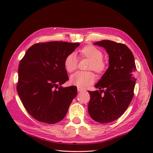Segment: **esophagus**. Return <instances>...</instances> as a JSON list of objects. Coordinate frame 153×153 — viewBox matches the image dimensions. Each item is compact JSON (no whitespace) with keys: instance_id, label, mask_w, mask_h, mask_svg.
Here are the masks:
<instances>
[{"instance_id":"1","label":"esophagus","mask_w":153,"mask_h":153,"mask_svg":"<svg viewBox=\"0 0 153 153\" xmlns=\"http://www.w3.org/2000/svg\"><path fill=\"white\" fill-rule=\"evenodd\" d=\"M77 91L82 92V91H83V89L82 88H80V87H77Z\"/></svg>"}]
</instances>
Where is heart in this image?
<instances>
[{"instance_id": "heart-1", "label": "heart", "mask_w": 153, "mask_h": 153, "mask_svg": "<svg viewBox=\"0 0 153 153\" xmlns=\"http://www.w3.org/2000/svg\"><path fill=\"white\" fill-rule=\"evenodd\" d=\"M83 57L91 60L89 69L93 70L97 73H102L106 69V64L102 60L103 54L99 48L93 46H87L80 51ZM78 65V59L76 53H71L64 60V67L68 72H72L76 70ZM95 76L92 71H77L70 77V82L72 85L81 88H84L94 83Z\"/></svg>"}]
</instances>
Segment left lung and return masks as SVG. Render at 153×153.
<instances>
[{"instance_id": "left-lung-1", "label": "left lung", "mask_w": 153, "mask_h": 153, "mask_svg": "<svg viewBox=\"0 0 153 153\" xmlns=\"http://www.w3.org/2000/svg\"><path fill=\"white\" fill-rule=\"evenodd\" d=\"M94 45L105 48L109 56V66L95 85L100 92L88 91V112L97 122H112L125 112L134 97L137 70L134 56L124 44L102 40Z\"/></svg>"}]
</instances>
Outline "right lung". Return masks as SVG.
Returning a JSON list of instances; mask_svg holds the SVG:
<instances>
[{
  "label": "right lung",
  "instance_id": "add662e5",
  "mask_svg": "<svg viewBox=\"0 0 153 153\" xmlns=\"http://www.w3.org/2000/svg\"><path fill=\"white\" fill-rule=\"evenodd\" d=\"M79 46V43L63 41L37 43L21 60L17 91L25 108L35 120L53 124L66 115L77 90L76 86L62 87L69 79L64 60Z\"/></svg>",
  "mask_w": 153,
  "mask_h": 153
}]
</instances>
